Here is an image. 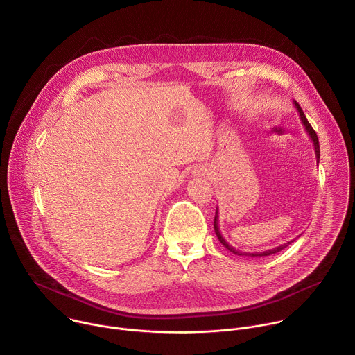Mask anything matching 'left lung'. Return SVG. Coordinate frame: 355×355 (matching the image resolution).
I'll list each match as a JSON object with an SVG mask.
<instances>
[{
    "label": "left lung",
    "instance_id": "left-lung-1",
    "mask_svg": "<svg viewBox=\"0 0 355 355\" xmlns=\"http://www.w3.org/2000/svg\"><path fill=\"white\" fill-rule=\"evenodd\" d=\"M293 104H295L296 111L299 112V116H300L302 125L305 126V130L308 132V135H309L311 140L313 141V146H315V153H316V160H318V164H319V160H320V147H319V139H318V135H316V132L313 130V128L311 126V123L308 122V119H306L305 114H303V111H302L300 105L296 103V101H293ZM214 227H215V233H216V236H218L219 241L222 243V245H223V247H226L230 252H233V254H236V256H247V257H267V256L275 254V252H278V251L284 250L285 247H288V245L293 241V240H291V241L284 243V244H281V245H278V247H274V248H270V250H266V251H259V252H244V251L236 250L232 244H229V243L225 240V237H223V236H222V233H220V229H219V211H218V208H216V212H215V222H214Z\"/></svg>",
    "mask_w": 355,
    "mask_h": 355
}]
</instances>
